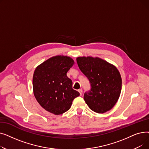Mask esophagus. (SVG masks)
Masks as SVG:
<instances>
[{"instance_id": "esophagus-1", "label": "esophagus", "mask_w": 149, "mask_h": 149, "mask_svg": "<svg viewBox=\"0 0 149 149\" xmlns=\"http://www.w3.org/2000/svg\"><path fill=\"white\" fill-rule=\"evenodd\" d=\"M79 93H80V95L81 96L82 94H83V90H82V89H79Z\"/></svg>"}]
</instances>
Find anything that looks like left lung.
Returning <instances> with one entry per match:
<instances>
[{"instance_id": "8db88e82", "label": "left lung", "mask_w": 149, "mask_h": 149, "mask_svg": "<svg viewBox=\"0 0 149 149\" xmlns=\"http://www.w3.org/2000/svg\"><path fill=\"white\" fill-rule=\"evenodd\" d=\"M77 62L91 83L90 91L84 93L86 103L98 113L110 111L121 93L122 80L118 70L98 57H79Z\"/></svg>"}]
</instances>
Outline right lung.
<instances>
[{
  "mask_svg": "<svg viewBox=\"0 0 149 149\" xmlns=\"http://www.w3.org/2000/svg\"><path fill=\"white\" fill-rule=\"evenodd\" d=\"M74 61L63 56L52 57L38 65L33 75L34 95L46 111L55 115L68 111L80 93L72 89L66 74Z\"/></svg>",
  "mask_w": 149,
  "mask_h": 149,
  "instance_id": "add662e5",
  "label": "right lung"
}]
</instances>
